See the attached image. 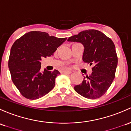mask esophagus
<instances>
[{
	"instance_id": "1",
	"label": "esophagus",
	"mask_w": 131,
	"mask_h": 131,
	"mask_svg": "<svg viewBox=\"0 0 131 131\" xmlns=\"http://www.w3.org/2000/svg\"><path fill=\"white\" fill-rule=\"evenodd\" d=\"M62 72L64 74H71L72 72L71 71H63Z\"/></svg>"
}]
</instances>
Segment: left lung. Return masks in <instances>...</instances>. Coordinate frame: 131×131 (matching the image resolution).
<instances>
[{
	"instance_id": "left-lung-1",
	"label": "left lung",
	"mask_w": 131,
	"mask_h": 131,
	"mask_svg": "<svg viewBox=\"0 0 131 131\" xmlns=\"http://www.w3.org/2000/svg\"><path fill=\"white\" fill-rule=\"evenodd\" d=\"M67 41L80 42L84 46L82 60L93 65L89 76L74 89L82 96L90 99L101 97L107 92L115 77L117 66L116 47L110 38L101 31L89 29L71 36Z\"/></svg>"
}]
</instances>
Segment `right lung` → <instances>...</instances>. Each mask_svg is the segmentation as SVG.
Here are the masks:
<instances>
[{
	"label": "right lung",
	"mask_w": 131,
	"mask_h": 131,
	"mask_svg": "<svg viewBox=\"0 0 131 131\" xmlns=\"http://www.w3.org/2000/svg\"><path fill=\"white\" fill-rule=\"evenodd\" d=\"M67 38L50 36L47 33L31 31L15 41L10 49L9 68L12 82L27 99L35 100L53 89L60 72H40L42 57L51 56Z\"/></svg>",
	"instance_id": "right-lung-1"
}]
</instances>
